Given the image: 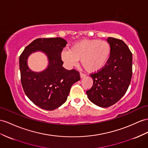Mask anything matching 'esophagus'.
<instances>
[{
	"label": "esophagus",
	"instance_id": "1",
	"mask_svg": "<svg viewBox=\"0 0 148 148\" xmlns=\"http://www.w3.org/2000/svg\"><path fill=\"white\" fill-rule=\"evenodd\" d=\"M86 74H83V73H80V77H81V78H83V77H84L85 76H86Z\"/></svg>",
	"mask_w": 148,
	"mask_h": 148
}]
</instances>
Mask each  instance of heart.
<instances>
[{"label": "heart", "instance_id": "b5f03b06", "mask_svg": "<svg viewBox=\"0 0 148 148\" xmlns=\"http://www.w3.org/2000/svg\"><path fill=\"white\" fill-rule=\"evenodd\" d=\"M111 52V45L106 40L84 39L72 45L70 50H63L61 58L69 66L76 65L81 59V65L86 71L95 73L108 63Z\"/></svg>", "mask_w": 148, "mask_h": 148}]
</instances>
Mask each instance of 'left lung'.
Segmentation results:
<instances>
[{"mask_svg": "<svg viewBox=\"0 0 148 148\" xmlns=\"http://www.w3.org/2000/svg\"><path fill=\"white\" fill-rule=\"evenodd\" d=\"M111 52L108 63L100 71L90 75L93 86L86 94L92 103L108 108L122 97L130 84L132 77V56L122 40L108 37Z\"/></svg>", "mask_w": 148, "mask_h": 148, "instance_id": "left-lung-1", "label": "left lung"}]
</instances>
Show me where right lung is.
I'll return each mask as SVG.
<instances>
[{
  "label": "right lung",
  "mask_w": 148,
  "mask_h": 148,
  "mask_svg": "<svg viewBox=\"0 0 148 148\" xmlns=\"http://www.w3.org/2000/svg\"><path fill=\"white\" fill-rule=\"evenodd\" d=\"M66 44L67 41L60 37L40 38L29 44L20 56L24 91L34 104L45 110H54L65 103L71 86L81 79L76 70L62 67L61 52ZM36 51H43L49 61L47 69L39 73L32 71L27 65L28 56Z\"/></svg>",
  "instance_id": "add662e5"
}]
</instances>
